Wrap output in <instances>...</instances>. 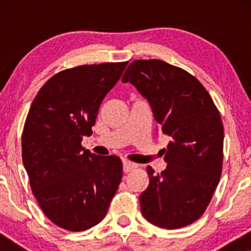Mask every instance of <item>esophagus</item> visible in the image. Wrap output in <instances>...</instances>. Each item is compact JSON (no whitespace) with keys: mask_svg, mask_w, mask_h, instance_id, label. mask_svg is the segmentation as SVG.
<instances>
[{"mask_svg":"<svg viewBox=\"0 0 251 251\" xmlns=\"http://www.w3.org/2000/svg\"><path fill=\"white\" fill-rule=\"evenodd\" d=\"M135 168H137V164L129 162V161H123V171L125 173H129V171L133 170Z\"/></svg>","mask_w":251,"mask_h":251,"instance_id":"esophagus-1","label":"esophagus"}]
</instances>
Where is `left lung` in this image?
<instances>
[{
	"mask_svg": "<svg viewBox=\"0 0 251 251\" xmlns=\"http://www.w3.org/2000/svg\"><path fill=\"white\" fill-rule=\"evenodd\" d=\"M149 100L154 119L171 140L162 150L166 170L147 167L149 187L139 195L142 214L153 225L174 229L203 215L223 169L224 126L200 81L160 59L132 61L122 77Z\"/></svg>",
	"mask_w": 251,
	"mask_h": 251,
	"instance_id": "left-lung-1",
	"label": "left lung"
}]
</instances>
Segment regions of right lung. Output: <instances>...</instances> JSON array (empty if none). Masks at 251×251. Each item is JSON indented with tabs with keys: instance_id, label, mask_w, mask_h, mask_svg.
I'll use <instances>...</instances> for the list:
<instances>
[{
	"instance_id": "obj_1",
	"label": "right lung",
	"mask_w": 251,
	"mask_h": 251,
	"mask_svg": "<svg viewBox=\"0 0 251 251\" xmlns=\"http://www.w3.org/2000/svg\"><path fill=\"white\" fill-rule=\"evenodd\" d=\"M128 61L82 65L54 74L34 98L22 135L23 163L44 215L72 232L97 225L122 178L116 155L81 145Z\"/></svg>"
}]
</instances>
